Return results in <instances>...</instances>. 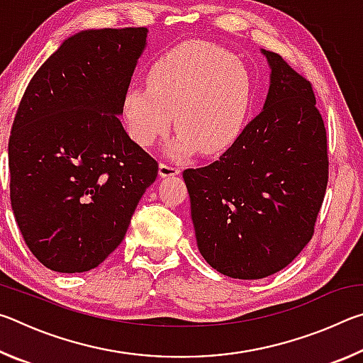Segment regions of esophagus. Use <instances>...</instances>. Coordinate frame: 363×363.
Returning a JSON list of instances; mask_svg holds the SVG:
<instances>
[{
    "label": "esophagus",
    "mask_w": 363,
    "mask_h": 363,
    "mask_svg": "<svg viewBox=\"0 0 363 363\" xmlns=\"http://www.w3.org/2000/svg\"><path fill=\"white\" fill-rule=\"evenodd\" d=\"M181 173V169L174 167V164L171 163H160V168H158V174L162 177H171V176H177Z\"/></svg>",
    "instance_id": "1"
}]
</instances>
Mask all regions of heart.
Instances as JSON below:
<instances>
[{
    "instance_id": "obj_1",
    "label": "heart",
    "mask_w": 363,
    "mask_h": 363,
    "mask_svg": "<svg viewBox=\"0 0 363 363\" xmlns=\"http://www.w3.org/2000/svg\"><path fill=\"white\" fill-rule=\"evenodd\" d=\"M253 91V78L240 59L211 43L190 41L153 60L147 86L125 91L121 113L128 134L140 147L164 136L174 115L179 131L167 145L171 157L199 149L218 155L247 126Z\"/></svg>"
}]
</instances>
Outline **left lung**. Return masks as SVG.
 Returning <instances> with one entry per match:
<instances>
[{
  "instance_id": "obj_1",
  "label": "left lung",
  "mask_w": 363,
  "mask_h": 363,
  "mask_svg": "<svg viewBox=\"0 0 363 363\" xmlns=\"http://www.w3.org/2000/svg\"><path fill=\"white\" fill-rule=\"evenodd\" d=\"M270 84L261 113L216 162L182 173L201 256L232 279L286 267L314 233L328 182L327 131L311 83L261 49Z\"/></svg>"
}]
</instances>
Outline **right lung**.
<instances>
[{
    "mask_svg": "<svg viewBox=\"0 0 363 363\" xmlns=\"http://www.w3.org/2000/svg\"><path fill=\"white\" fill-rule=\"evenodd\" d=\"M145 27L72 35L30 79L9 138L11 206L43 266H99L118 247L158 163L123 128Z\"/></svg>",
    "mask_w": 363,
    "mask_h": 363,
    "instance_id": "right-lung-1",
    "label": "right lung"
}]
</instances>
